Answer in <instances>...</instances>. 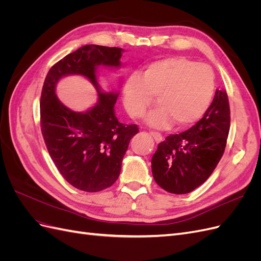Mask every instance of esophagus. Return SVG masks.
Instances as JSON below:
<instances>
[{"instance_id":"obj_1","label":"esophagus","mask_w":261,"mask_h":261,"mask_svg":"<svg viewBox=\"0 0 261 261\" xmlns=\"http://www.w3.org/2000/svg\"><path fill=\"white\" fill-rule=\"evenodd\" d=\"M150 135H151L154 138V140L156 141V143H160V141L163 140L162 135H161L160 133H158V132H150Z\"/></svg>"}]
</instances>
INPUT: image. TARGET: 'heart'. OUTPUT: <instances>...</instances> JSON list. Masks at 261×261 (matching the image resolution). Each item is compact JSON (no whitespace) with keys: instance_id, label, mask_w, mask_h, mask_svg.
I'll use <instances>...</instances> for the list:
<instances>
[{"instance_id":"b5f03b06","label":"heart","mask_w":261,"mask_h":261,"mask_svg":"<svg viewBox=\"0 0 261 261\" xmlns=\"http://www.w3.org/2000/svg\"><path fill=\"white\" fill-rule=\"evenodd\" d=\"M215 85V73L204 63L183 57L160 59L148 63L140 76L128 77L123 103L133 118H140L156 97L160 107L148 116L150 125L164 127L174 121L177 126H188L207 111Z\"/></svg>"}]
</instances>
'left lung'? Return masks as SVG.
<instances>
[{"instance_id":"obj_1","label":"left lung","mask_w":261,"mask_h":261,"mask_svg":"<svg viewBox=\"0 0 261 261\" xmlns=\"http://www.w3.org/2000/svg\"><path fill=\"white\" fill-rule=\"evenodd\" d=\"M230 123L227 93L217 90L200 121L158 145L151 160L155 183L172 194L191 193L204 183L224 153Z\"/></svg>"}]
</instances>
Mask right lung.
Segmentation results:
<instances>
[{"label":"right lung","instance_id":"1","mask_svg":"<svg viewBox=\"0 0 261 261\" xmlns=\"http://www.w3.org/2000/svg\"><path fill=\"white\" fill-rule=\"evenodd\" d=\"M121 48L88 44L67 54L50 68L40 99V126L48 152L61 175L84 192L103 191L115 183L130 139L139 132L114 115L117 93L100 92L96 67L120 65ZM87 76L98 88L99 102L87 113H74L55 94L60 77Z\"/></svg>","mask_w":261,"mask_h":261}]
</instances>
